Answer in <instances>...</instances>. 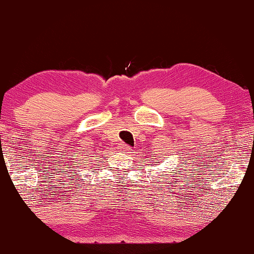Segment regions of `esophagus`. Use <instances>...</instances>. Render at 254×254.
I'll use <instances>...</instances> for the list:
<instances>
[{"mask_svg": "<svg viewBox=\"0 0 254 254\" xmlns=\"http://www.w3.org/2000/svg\"><path fill=\"white\" fill-rule=\"evenodd\" d=\"M121 147H122V149H123L124 153H131L130 145H127V144H125V143H122Z\"/></svg>", "mask_w": 254, "mask_h": 254, "instance_id": "obj_1", "label": "esophagus"}]
</instances>
